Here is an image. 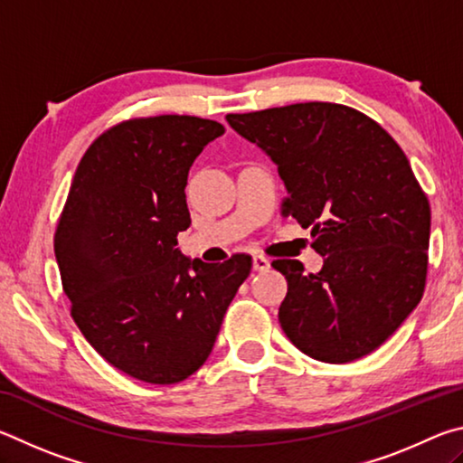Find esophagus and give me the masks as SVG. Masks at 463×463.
<instances>
[{
	"mask_svg": "<svg viewBox=\"0 0 463 463\" xmlns=\"http://www.w3.org/2000/svg\"><path fill=\"white\" fill-rule=\"evenodd\" d=\"M253 269L255 271H268L269 269V260L263 255H253Z\"/></svg>",
	"mask_w": 463,
	"mask_h": 463,
	"instance_id": "esophagus-1",
	"label": "esophagus"
}]
</instances>
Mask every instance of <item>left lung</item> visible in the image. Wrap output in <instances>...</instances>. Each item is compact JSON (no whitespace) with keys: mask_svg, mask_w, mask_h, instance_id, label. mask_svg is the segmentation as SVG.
<instances>
[{"mask_svg":"<svg viewBox=\"0 0 463 463\" xmlns=\"http://www.w3.org/2000/svg\"><path fill=\"white\" fill-rule=\"evenodd\" d=\"M226 122L276 163L284 214L310 226L325 260L318 273L271 263L288 279L286 336L326 364L372 354L417 308L427 278L430 208L402 148L365 114L328 101Z\"/></svg>","mask_w":463,"mask_h":463,"instance_id":"left-lung-1","label":"left lung"}]
</instances>
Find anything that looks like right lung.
Listing matches in <instances>:
<instances>
[{"label": "right lung", "instance_id": "add662e5", "mask_svg": "<svg viewBox=\"0 0 463 463\" xmlns=\"http://www.w3.org/2000/svg\"><path fill=\"white\" fill-rule=\"evenodd\" d=\"M224 127L195 116L135 118L93 140L54 234L71 317L108 364L146 383H175L213 354L249 255L190 260L187 174Z\"/></svg>", "mask_w": 463, "mask_h": 463}]
</instances>
